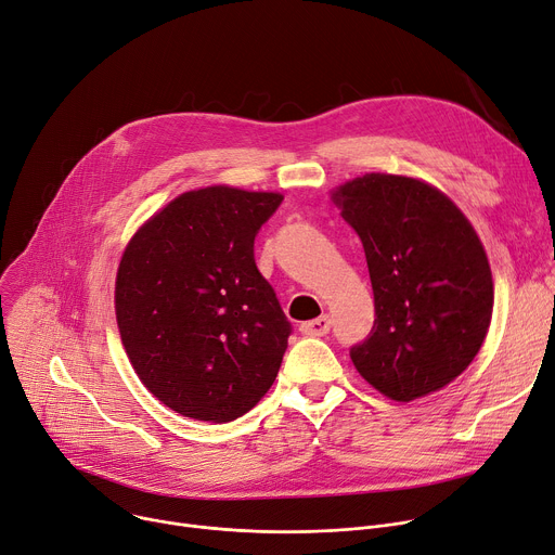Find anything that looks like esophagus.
<instances>
[{
	"label": "esophagus",
	"instance_id": "obj_1",
	"mask_svg": "<svg viewBox=\"0 0 555 555\" xmlns=\"http://www.w3.org/2000/svg\"><path fill=\"white\" fill-rule=\"evenodd\" d=\"M300 331H302L305 335H311V337H322V335H326V333L331 331V318H328V315H322V318H315V320H311V322H305V324L300 326Z\"/></svg>",
	"mask_w": 555,
	"mask_h": 555
}]
</instances>
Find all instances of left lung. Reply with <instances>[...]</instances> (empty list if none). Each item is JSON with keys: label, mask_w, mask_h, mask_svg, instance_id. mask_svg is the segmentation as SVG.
Wrapping results in <instances>:
<instances>
[{"label": "left lung", "mask_w": 555, "mask_h": 555, "mask_svg": "<svg viewBox=\"0 0 555 555\" xmlns=\"http://www.w3.org/2000/svg\"><path fill=\"white\" fill-rule=\"evenodd\" d=\"M364 246L371 335L351 349L373 389L411 402L453 382L478 356L493 313L485 246L464 212L415 178L366 173L333 191Z\"/></svg>", "instance_id": "1"}]
</instances>
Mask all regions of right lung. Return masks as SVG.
<instances>
[{
	"label": "right lung",
	"mask_w": 555,
	"mask_h": 555,
	"mask_svg": "<svg viewBox=\"0 0 555 555\" xmlns=\"http://www.w3.org/2000/svg\"><path fill=\"white\" fill-rule=\"evenodd\" d=\"M282 199L233 186L182 193L121 255V345L144 387L180 415L231 422L275 382L291 322L253 244Z\"/></svg>",
	"instance_id": "obj_1"
}]
</instances>
